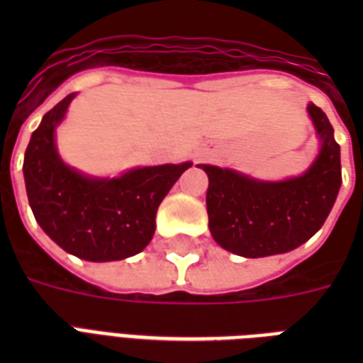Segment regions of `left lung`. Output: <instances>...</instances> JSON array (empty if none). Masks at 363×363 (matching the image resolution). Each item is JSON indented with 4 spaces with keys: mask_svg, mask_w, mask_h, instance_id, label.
I'll return each instance as SVG.
<instances>
[{
    "mask_svg": "<svg viewBox=\"0 0 363 363\" xmlns=\"http://www.w3.org/2000/svg\"><path fill=\"white\" fill-rule=\"evenodd\" d=\"M307 113L320 150L303 175L259 181L228 167L199 165L209 177L211 235L222 248L242 258L290 252L326 222L341 188V150L324 111L309 104Z\"/></svg>",
    "mask_w": 363,
    "mask_h": 363,
    "instance_id": "1",
    "label": "left lung"
}]
</instances>
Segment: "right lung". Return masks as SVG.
I'll use <instances>...</instances> for the list:
<instances>
[{"label": "right lung", "instance_id": "add662e5", "mask_svg": "<svg viewBox=\"0 0 363 363\" xmlns=\"http://www.w3.org/2000/svg\"><path fill=\"white\" fill-rule=\"evenodd\" d=\"M75 96H65L31 133L22 167L28 201L43 232L65 252L88 262L125 259L150 242L162 199L192 162L135 167L113 179L69 167L54 135Z\"/></svg>", "mask_w": 363, "mask_h": 363}]
</instances>
